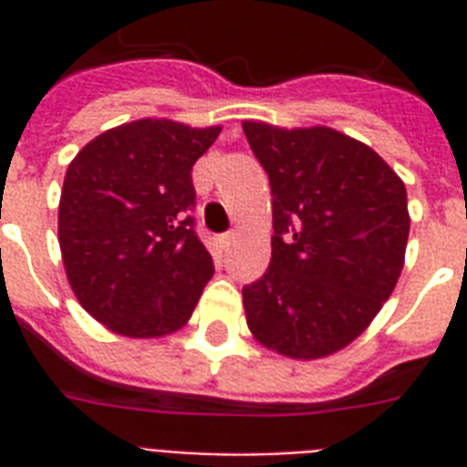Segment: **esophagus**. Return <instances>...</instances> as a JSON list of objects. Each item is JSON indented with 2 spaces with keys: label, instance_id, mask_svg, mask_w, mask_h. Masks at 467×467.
<instances>
[{
  "label": "esophagus",
  "instance_id": "esophagus-1",
  "mask_svg": "<svg viewBox=\"0 0 467 467\" xmlns=\"http://www.w3.org/2000/svg\"><path fill=\"white\" fill-rule=\"evenodd\" d=\"M234 240H237V233H227L220 237V247L223 249H230L234 244Z\"/></svg>",
  "mask_w": 467,
  "mask_h": 467
}]
</instances>
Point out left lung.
Segmentation results:
<instances>
[{"label":"left lung","mask_w":467,"mask_h":467,"mask_svg":"<svg viewBox=\"0 0 467 467\" xmlns=\"http://www.w3.org/2000/svg\"><path fill=\"white\" fill-rule=\"evenodd\" d=\"M269 174V269L242 288L252 337L288 358L337 354L363 334L405 266L410 213L395 169L327 126L242 123Z\"/></svg>","instance_id":"left-lung-1"}]
</instances>
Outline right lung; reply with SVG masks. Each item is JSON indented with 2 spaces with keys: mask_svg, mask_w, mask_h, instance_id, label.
<instances>
[{
  "mask_svg": "<svg viewBox=\"0 0 467 467\" xmlns=\"http://www.w3.org/2000/svg\"><path fill=\"white\" fill-rule=\"evenodd\" d=\"M220 126L169 119L123 123L69 161L57 211L65 274L106 329L155 339L191 319L213 259L193 230L191 169Z\"/></svg>",
  "mask_w": 467,
  "mask_h": 467,
  "instance_id": "1",
  "label": "right lung"
}]
</instances>
